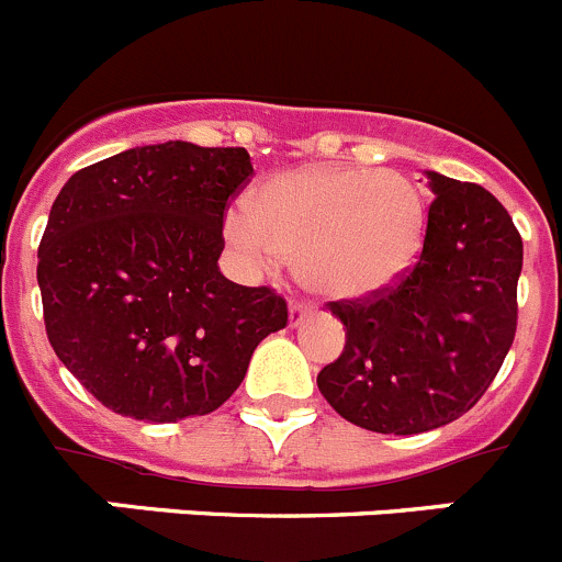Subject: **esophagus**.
<instances>
[{
  "mask_svg": "<svg viewBox=\"0 0 562 562\" xmlns=\"http://www.w3.org/2000/svg\"><path fill=\"white\" fill-rule=\"evenodd\" d=\"M312 314V306L308 303H292L290 306V328H297V325L303 323V319Z\"/></svg>",
  "mask_w": 562,
  "mask_h": 562,
  "instance_id": "34e87169",
  "label": "esophagus"
}]
</instances>
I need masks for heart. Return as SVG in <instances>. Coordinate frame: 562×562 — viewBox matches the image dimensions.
<instances>
[{
    "label": "heart",
    "instance_id": "1",
    "mask_svg": "<svg viewBox=\"0 0 562 562\" xmlns=\"http://www.w3.org/2000/svg\"><path fill=\"white\" fill-rule=\"evenodd\" d=\"M427 206L397 170L295 168L272 173L223 217L226 243L256 270L301 261L317 295L352 301L397 284L425 243Z\"/></svg>",
    "mask_w": 562,
    "mask_h": 562
}]
</instances>
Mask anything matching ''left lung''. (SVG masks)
<instances>
[{"mask_svg":"<svg viewBox=\"0 0 562 562\" xmlns=\"http://www.w3.org/2000/svg\"><path fill=\"white\" fill-rule=\"evenodd\" d=\"M432 198L414 270L364 303H334L345 350L319 394L372 432L436 430L467 414L516 336L521 237L485 187L425 170Z\"/></svg>","mask_w":562,"mask_h":562,"instance_id":"left-lung-1","label":"left lung"}]
</instances>
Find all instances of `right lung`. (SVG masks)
<instances>
[{"mask_svg":"<svg viewBox=\"0 0 562 562\" xmlns=\"http://www.w3.org/2000/svg\"><path fill=\"white\" fill-rule=\"evenodd\" d=\"M250 173L245 148L168 140L77 170L55 198L37 248L46 334L115 414H212L286 325L284 297L217 265L223 212Z\"/></svg>","mask_w":562,"mask_h":562,"instance_id":"add662e5","label":"right lung"}]
</instances>
